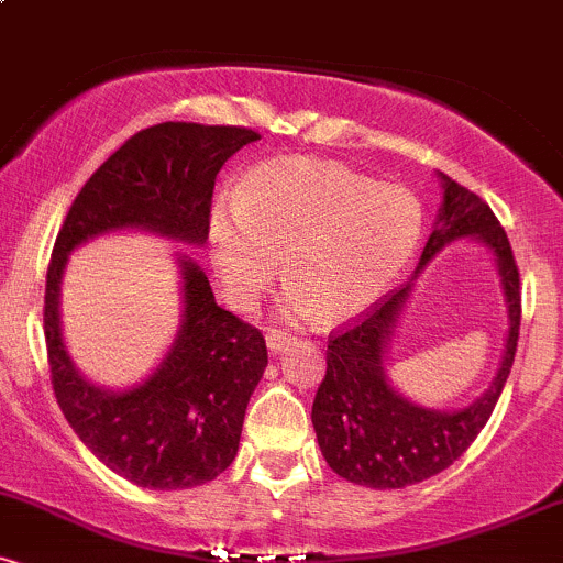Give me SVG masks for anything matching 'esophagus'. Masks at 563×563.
<instances>
[{"label":"esophagus","mask_w":563,"mask_h":563,"mask_svg":"<svg viewBox=\"0 0 563 563\" xmlns=\"http://www.w3.org/2000/svg\"><path fill=\"white\" fill-rule=\"evenodd\" d=\"M290 344H296V339L290 333L277 331V328L267 331V346H269V352H273V354H283Z\"/></svg>","instance_id":"obj_1"}]
</instances>
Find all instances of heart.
Masks as SVG:
<instances>
[{
    "label": "heart",
    "mask_w": 563,
    "mask_h": 563,
    "mask_svg": "<svg viewBox=\"0 0 563 563\" xmlns=\"http://www.w3.org/2000/svg\"><path fill=\"white\" fill-rule=\"evenodd\" d=\"M423 232V209L402 185L314 158L256 166L241 192L209 211V260L224 296L251 307L283 273L286 309L344 320L376 303L397 280Z\"/></svg>",
    "instance_id": "1"
}]
</instances>
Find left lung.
<instances>
[{"label":"left lung","mask_w":563,"mask_h":563,"mask_svg":"<svg viewBox=\"0 0 563 563\" xmlns=\"http://www.w3.org/2000/svg\"><path fill=\"white\" fill-rule=\"evenodd\" d=\"M439 179L444 200L416 277L452 241L476 238L487 245L497 262L508 303L506 354L493 386L476 397V402L444 412L410 402L394 389L384 371L386 344L412 283L391 290L371 312L328 335L325 378L312 405L314 434L328 466L363 487L402 489L450 468L489 421L514 365L521 325V288L506 230L476 192L442 172Z\"/></svg>","instance_id":"obj_1"}]
</instances>
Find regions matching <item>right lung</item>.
I'll use <instances>...</instances> for the list:
<instances>
[{
    "mask_svg": "<svg viewBox=\"0 0 563 563\" xmlns=\"http://www.w3.org/2000/svg\"><path fill=\"white\" fill-rule=\"evenodd\" d=\"M256 140L260 134L245 126L166 121L142 129L87 179L57 232L44 288L57 405L81 442L137 487H198L235 461L245 407L267 367V344L260 328L219 307L203 269L179 254L185 312L169 354L132 389H100L76 371L63 344V269L76 245L102 232L132 228L203 243L219 169Z\"/></svg>",
    "mask_w": 563,
    "mask_h": 563,
    "instance_id": "obj_1",
    "label": "right lung"
}]
</instances>
